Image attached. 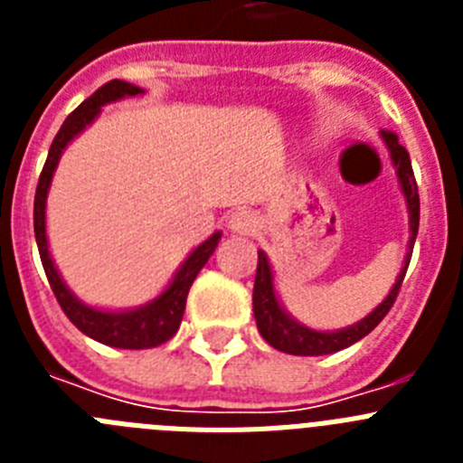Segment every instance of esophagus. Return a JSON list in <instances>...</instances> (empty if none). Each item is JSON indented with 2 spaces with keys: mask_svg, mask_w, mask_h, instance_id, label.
I'll return each mask as SVG.
<instances>
[{
  "mask_svg": "<svg viewBox=\"0 0 463 463\" xmlns=\"http://www.w3.org/2000/svg\"><path fill=\"white\" fill-rule=\"evenodd\" d=\"M260 220L252 211H236L229 215V229L236 234H255Z\"/></svg>",
  "mask_w": 463,
  "mask_h": 463,
  "instance_id": "34e87169",
  "label": "esophagus"
}]
</instances>
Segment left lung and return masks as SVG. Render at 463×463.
<instances>
[{
  "label": "left lung",
  "mask_w": 463,
  "mask_h": 463,
  "mask_svg": "<svg viewBox=\"0 0 463 463\" xmlns=\"http://www.w3.org/2000/svg\"><path fill=\"white\" fill-rule=\"evenodd\" d=\"M383 138L390 148L392 162L396 166V175H399L401 190L406 194L408 202V215H411V250L406 257V267L401 269L399 278H396L394 288L387 294L383 304L373 310L371 315H366L362 322L347 326L341 331H315L308 326L298 325L289 317L282 306L278 304V297L273 292V276L271 267H269V260L264 252H257V273H255V289H252V310H255V322L257 329H260L261 338L269 343L271 347L280 350V353L288 354H298V357H317V354H331L338 353L343 347L353 345V343L362 341L366 334L375 329V326L383 322V317L390 313V308L394 306L396 297H399L401 282L406 278L408 264H411L412 245H415L417 227H420V194H417V181L415 174H412L411 157H408V150L399 143V137L390 129H383Z\"/></svg>",
  "instance_id": "8db88e82"
}]
</instances>
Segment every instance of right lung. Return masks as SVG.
I'll return each mask as SVG.
<instances>
[{"mask_svg":"<svg viewBox=\"0 0 463 463\" xmlns=\"http://www.w3.org/2000/svg\"><path fill=\"white\" fill-rule=\"evenodd\" d=\"M143 90L137 88L132 83H125V80H109L106 85H101L92 97L83 101L76 110L69 113V118L64 120V125L60 127L57 137L52 138V146L48 150V159L43 165V171L39 175V185H36L34 194V236L36 245H39L41 264H43V271H46L48 282H51V289L55 294L57 304L64 310L69 320L83 331L85 336L94 338V341L104 343L110 347H122V350H146V347H157L162 343L169 341L171 336H175V331L181 326L183 313H185V301L187 292H190L192 282H194L196 273L202 271L203 264L208 261V257L213 255L215 245L220 241V232L211 236L208 241H203L185 261L183 267L178 269L175 278L171 280L169 288L159 294L155 301L141 306L137 310H125V313H106V310H97L85 306L83 301L73 297L69 292V288L62 282L60 273H57L55 264L51 260V252H48V241H46V196L48 187H51L52 174H55V166L60 162V155L67 148V143L71 141L79 132H83L85 125L97 118V113L101 110V106L109 104V101L122 99V97H134V94H141Z\"/></svg>","mask_w":463,"mask_h":463,"instance_id":"right-lung-1","label":"right lung"}]
</instances>
